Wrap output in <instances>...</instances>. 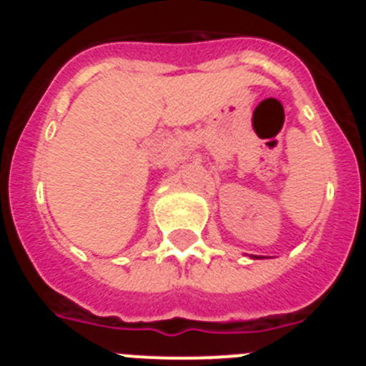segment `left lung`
Masks as SVG:
<instances>
[{
	"instance_id": "8db88e82",
	"label": "left lung",
	"mask_w": 366,
	"mask_h": 366,
	"mask_svg": "<svg viewBox=\"0 0 366 366\" xmlns=\"http://www.w3.org/2000/svg\"><path fill=\"white\" fill-rule=\"evenodd\" d=\"M253 258H260V257H254V254H253Z\"/></svg>"
}]
</instances>
